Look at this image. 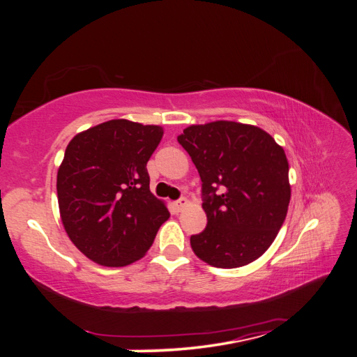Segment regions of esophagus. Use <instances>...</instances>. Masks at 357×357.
<instances>
[{
	"instance_id": "1",
	"label": "esophagus",
	"mask_w": 357,
	"mask_h": 357,
	"mask_svg": "<svg viewBox=\"0 0 357 357\" xmlns=\"http://www.w3.org/2000/svg\"><path fill=\"white\" fill-rule=\"evenodd\" d=\"M187 204H189V200H187V198H179L178 202H174L173 206L176 208L178 211H183L187 206Z\"/></svg>"
}]
</instances>
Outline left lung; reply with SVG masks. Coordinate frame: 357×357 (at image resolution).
<instances>
[{
  "label": "left lung",
  "instance_id": "1",
  "mask_svg": "<svg viewBox=\"0 0 357 357\" xmlns=\"http://www.w3.org/2000/svg\"><path fill=\"white\" fill-rule=\"evenodd\" d=\"M178 142L202 178L208 225L190 236L195 255L214 268L255 261L283 225L291 185L285 151L257 126L192 124Z\"/></svg>",
  "mask_w": 357,
  "mask_h": 357
}]
</instances>
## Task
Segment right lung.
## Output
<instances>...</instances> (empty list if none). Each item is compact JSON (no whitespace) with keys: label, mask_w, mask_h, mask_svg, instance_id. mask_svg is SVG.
I'll return each mask as SVG.
<instances>
[{"label":"right lung","mask_w":357,"mask_h":357,"mask_svg":"<svg viewBox=\"0 0 357 357\" xmlns=\"http://www.w3.org/2000/svg\"><path fill=\"white\" fill-rule=\"evenodd\" d=\"M162 137L160 126L112 119L69 142L56 176L59 215L91 261L121 268L143 258L170 217L146 170Z\"/></svg>","instance_id":"1"}]
</instances>
